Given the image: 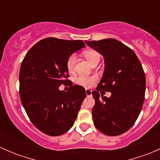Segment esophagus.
<instances>
[{
	"label": "esophagus",
	"mask_w": 160,
	"mask_h": 160,
	"mask_svg": "<svg viewBox=\"0 0 160 160\" xmlns=\"http://www.w3.org/2000/svg\"><path fill=\"white\" fill-rule=\"evenodd\" d=\"M86 95L88 97H91L92 96V91H91V90L86 89Z\"/></svg>",
	"instance_id": "esophagus-1"
}]
</instances>
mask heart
I'll use <instances>...</instances> for the list:
<instances>
[{
    "instance_id": "heart-1",
    "label": "heart",
    "mask_w": 160,
    "mask_h": 160,
    "mask_svg": "<svg viewBox=\"0 0 160 160\" xmlns=\"http://www.w3.org/2000/svg\"><path fill=\"white\" fill-rule=\"evenodd\" d=\"M85 57L89 60V62L91 64L96 62L97 60H100L101 59V56L99 53L96 51H93V50H89V51H86L83 52ZM76 62V56L74 55H71L70 57L68 58L67 62V67L69 71H72L74 68V65ZM95 78L94 77H86V76H80V77H77L75 79V83L77 84L80 85V86L83 87V88H90L93 86L94 83Z\"/></svg>"
}]
</instances>
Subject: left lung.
Returning a JSON list of instances; mask_svg holds the SVG:
<instances>
[{"label": "left lung", "instance_id": "left-lung-1", "mask_svg": "<svg viewBox=\"0 0 160 160\" xmlns=\"http://www.w3.org/2000/svg\"><path fill=\"white\" fill-rule=\"evenodd\" d=\"M104 59V70L96 90L92 117L95 127L110 136L125 133L138 118L146 92V77L139 59L132 49L114 38L85 41ZM104 90L111 92L104 97Z\"/></svg>", "mask_w": 160, "mask_h": 160}]
</instances>
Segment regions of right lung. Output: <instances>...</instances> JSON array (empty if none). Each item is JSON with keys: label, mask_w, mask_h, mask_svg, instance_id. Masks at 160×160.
Listing matches in <instances>:
<instances>
[{"label": "right lung", "mask_w": 160, "mask_h": 160, "mask_svg": "<svg viewBox=\"0 0 160 160\" xmlns=\"http://www.w3.org/2000/svg\"><path fill=\"white\" fill-rule=\"evenodd\" d=\"M85 47L81 40L48 38L31 48L22 62L19 93L22 105L34 125L50 136L70 130L77 119L86 90L71 85L59 90L70 80L67 62L77 50Z\"/></svg>", "instance_id": "1"}]
</instances>
